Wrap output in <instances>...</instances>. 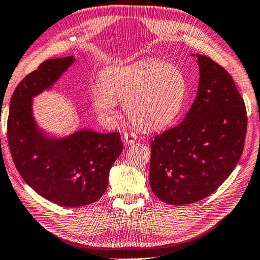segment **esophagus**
Returning a JSON list of instances; mask_svg holds the SVG:
<instances>
[{
  "instance_id": "obj_1",
  "label": "esophagus",
  "mask_w": 260,
  "mask_h": 260,
  "mask_svg": "<svg viewBox=\"0 0 260 260\" xmlns=\"http://www.w3.org/2000/svg\"><path fill=\"white\" fill-rule=\"evenodd\" d=\"M123 140L126 145H131V144H134L138 140V137L135 133H124Z\"/></svg>"
}]
</instances>
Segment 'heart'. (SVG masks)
Returning a JSON list of instances; mask_svg holds the SVG:
<instances>
[{"label": "heart", "mask_w": 260, "mask_h": 260, "mask_svg": "<svg viewBox=\"0 0 260 260\" xmlns=\"http://www.w3.org/2000/svg\"><path fill=\"white\" fill-rule=\"evenodd\" d=\"M187 93L183 72L158 59H144L107 72L103 84L90 89L95 111L111 118L118 102L131 122L143 129H158L171 124L182 111Z\"/></svg>", "instance_id": "obj_1"}]
</instances>
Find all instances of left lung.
Instances as JSON below:
<instances>
[{
	"mask_svg": "<svg viewBox=\"0 0 260 260\" xmlns=\"http://www.w3.org/2000/svg\"><path fill=\"white\" fill-rule=\"evenodd\" d=\"M197 96L182 124L150 143L149 184L160 201L186 205L218 188L243 154L247 115L233 77L218 63L197 54Z\"/></svg>",
	"mask_w": 260,
	"mask_h": 260,
	"instance_id": "1",
	"label": "left lung"
}]
</instances>
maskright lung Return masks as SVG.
<instances>
[{
    "label": "right lung",
    "instance_id": "add662e5",
    "mask_svg": "<svg viewBox=\"0 0 260 260\" xmlns=\"http://www.w3.org/2000/svg\"><path fill=\"white\" fill-rule=\"evenodd\" d=\"M74 59H46L23 78L11 98L7 133L22 178L42 197L66 207L100 199L107 188L111 167L123 150L118 132L80 131L65 140H52L36 127L32 98L50 88Z\"/></svg>",
    "mask_w": 260,
    "mask_h": 260
}]
</instances>
